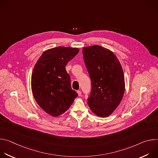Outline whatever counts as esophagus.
Instances as JSON below:
<instances>
[{"mask_svg": "<svg viewBox=\"0 0 158 158\" xmlns=\"http://www.w3.org/2000/svg\"><path fill=\"white\" fill-rule=\"evenodd\" d=\"M77 94H78V96H81L82 93H81V91H77Z\"/></svg>", "mask_w": 158, "mask_h": 158, "instance_id": "1", "label": "esophagus"}]
</instances>
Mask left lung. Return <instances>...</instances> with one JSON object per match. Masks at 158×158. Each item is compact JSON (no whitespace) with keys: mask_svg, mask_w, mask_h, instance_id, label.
Masks as SVG:
<instances>
[{"mask_svg":"<svg viewBox=\"0 0 158 158\" xmlns=\"http://www.w3.org/2000/svg\"><path fill=\"white\" fill-rule=\"evenodd\" d=\"M84 61L91 81L87 103L99 117H107L121 102L125 89L124 76L117 57L98 45L84 48Z\"/></svg>","mask_w":158,"mask_h":158,"instance_id":"8db88e82","label":"left lung"}]
</instances>
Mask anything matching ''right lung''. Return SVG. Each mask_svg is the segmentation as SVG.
<instances>
[{
    "label": "right lung",
    "mask_w": 158,
    "mask_h": 158,
    "mask_svg": "<svg viewBox=\"0 0 158 158\" xmlns=\"http://www.w3.org/2000/svg\"><path fill=\"white\" fill-rule=\"evenodd\" d=\"M79 49L57 47L43 52L32 74L31 87L39 106L48 114L57 117L73 103L77 93L72 89L65 65Z\"/></svg>",
    "instance_id": "add662e5"
}]
</instances>
